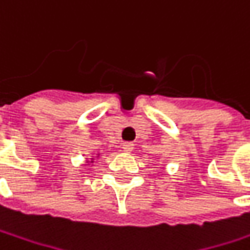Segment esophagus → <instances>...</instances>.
<instances>
[{"label":"esophagus","mask_w":250,"mask_h":250,"mask_svg":"<svg viewBox=\"0 0 250 250\" xmlns=\"http://www.w3.org/2000/svg\"><path fill=\"white\" fill-rule=\"evenodd\" d=\"M122 149H124V151H126V153H130L133 150V143H130V142L122 143Z\"/></svg>","instance_id":"esophagus-1"}]
</instances>
